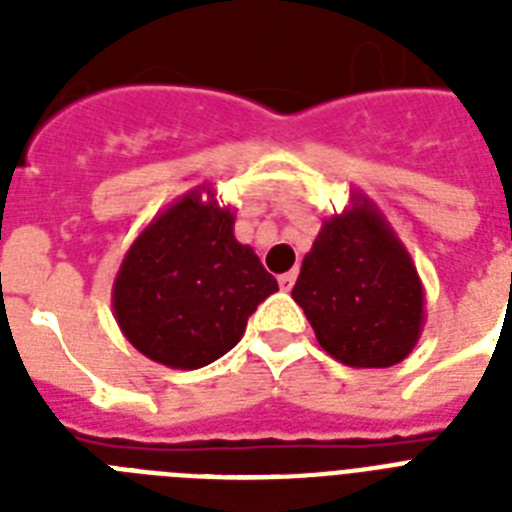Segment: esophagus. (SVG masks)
<instances>
[{"instance_id":"1","label":"esophagus","mask_w":512,"mask_h":512,"mask_svg":"<svg viewBox=\"0 0 512 512\" xmlns=\"http://www.w3.org/2000/svg\"><path fill=\"white\" fill-rule=\"evenodd\" d=\"M295 281H297V273L295 271L281 273V276H279V287L284 289V292H289V289L295 287Z\"/></svg>"}]
</instances>
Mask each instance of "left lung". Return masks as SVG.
I'll return each instance as SVG.
<instances>
[{"mask_svg":"<svg viewBox=\"0 0 512 512\" xmlns=\"http://www.w3.org/2000/svg\"><path fill=\"white\" fill-rule=\"evenodd\" d=\"M292 297L321 348L353 369L404 361L425 324V289L412 255L361 191H350V207L324 220Z\"/></svg>","mask_w":512,"mask_h":512,"instance_id":"obj_1","label":"left lung"}]
</instances>
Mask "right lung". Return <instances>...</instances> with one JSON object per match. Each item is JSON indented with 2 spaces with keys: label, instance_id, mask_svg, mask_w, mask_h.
I'll use <instances>...</instances> for the list:
<instances>
[{
  "label": "right lung",
  "instance_id": "obj_1",
  "mask_svg": "<svg viewBox=\"0 0 512 512\" xmlns=\"http://www.w3.org/2000/svg\"><path fill=\"white\" fill-rule=\"evenodd\" d=\"M233 207L196 185L162 209L127 249L111 305L122 335L156 364L199 369L241 340L279 284L233 236Z\"/></svg>",
  "mask_w": 512,
  "mask_h": 512
}]
</instances>
